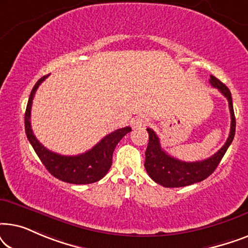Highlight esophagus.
Segmentation results:
<instances>
[{
	"instance_id": "34e87169",
	"label": "esophagus",
	"mask_w": 248,
	"mask_h": 248,
	"mask_svg": "<svg viewBox=\"0 0 248 248\" xmlns=\"http://www.w3.org/2000/svg\"><path fill=\"white\" fill-rule=\"evenodd\" d=\"M148 122H149V120L145 116H137L132 120V126H133L134 128L144 127L145 125L148 124Z\"/></svg>"
}]
</instances>
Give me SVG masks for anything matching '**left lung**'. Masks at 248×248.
I'll list each match as a JSON object with an SVG mask.
<instances>
[{
	"label": "left lung",
	"instance_id": "left-lung-1",
	"mask_svg": "<svg viewBox=\"0 0 248 248\" xmlns=\"http://www.w3.org/2000/svg\"><path fill=\"white\" fill-rule=\"evenodd\" d=\"M210 83L213 88H217L223 96L227 98L229 104L230 124L229 137L226 143L222 145L218 152L208 159L201 161H182L169 155L164 149L161 148L160 141L154 130L147 128L149 133V143L145 151L144 168L151 179L165 187H183V186L192 185L194 183L202 182L203 179L209 177L216 168L218 167L219 162L221 161L225 155L227 149L232 144L235 137L236 131V118L232 107V98L230 90L216 77L210 76Z\"/></svg>",
	"mask_w": 248,
	"mask_h": 248
}]
</instances>
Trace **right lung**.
I'll list each match as a JSON object with an SVG mask.
<instances>
[{
  "label": "right lung",
  "mask_w": 248,
  "mask_h": 248,
  "mask_svg": "<svg viewBox=\"0 0 248 248\" xmlns=\"http://www.w3.org/2000/svg\"><path fill=\"white\" fill-rule=\"evenodd\" d=\"M48 76H44L37 81L29 96L25 114V128L27 138L32 145L33 150L38 155L40 161L54 177L70 184H91L100 181L107 174L113 162V152L122 138L125 137L131 127H122L106 135L103 140L87 152L77 155H62L46 149L37 140L32 133L30 124L32 99L40 83Z\"/></svg>",
  "instance_id": "1"
}]
</instances>
